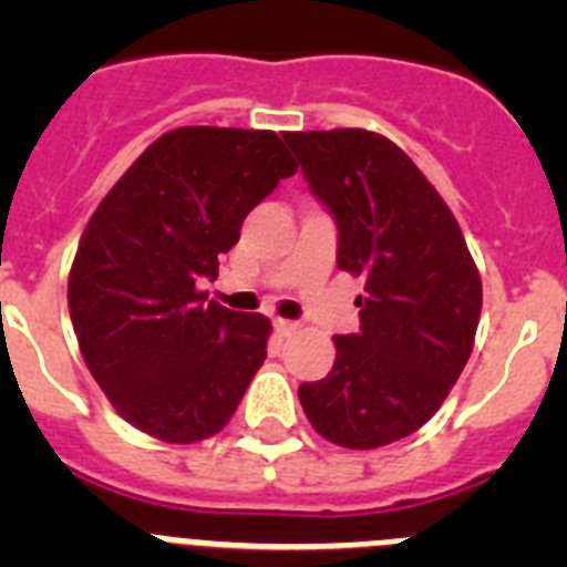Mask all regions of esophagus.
Masks as SVG:
<instances>
[{"instance_id":"obj_1","label":"esophagus","mask_w":567,"mask_h":567,"mask_svg":"<svg viewBox=\"0 0 567 567\" xmlns=\"http://www.w3.org/2000/svg\"><path fill=\"white\" fill-rule=\"evenodd\" d=\"M295 329H298V323H295V320L275 318V332H278V334H284V338H287V334H292Z\"/></svg>"}]
</instances>
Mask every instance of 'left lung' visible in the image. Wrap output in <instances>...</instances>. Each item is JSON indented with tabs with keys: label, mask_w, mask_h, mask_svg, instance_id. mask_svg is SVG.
<instances>
[{
	"label": "left lung",
	"mask_w": 567,
	"mask_h": 567,
	"mask_svg": "<svg viewBox=\"0 0 567 567\" xmlns=\"http://www.w3.org/2000/svg\"><path fill=\"white\" fill-rule=\"evenodd\" d=\"M309 189L338 221V267L365 280L360 332L298 389L329 443L369 452L434 417L474 349L483 280L463 229L417 164L372 130L287 133Z\"/></svg>",
	"instance_id": "obj_1"
}]
</instances>
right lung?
Listing matches in <instances>:
<instances>
[{"label": "right lung", "mask_w": 567, "mask_h": 567, "mask_svg": "<svg viewBox=\"0 0 567 567\" xmlns=\"http://www.w3.org/2000/svg\"><path fill=\"white\" fill-rule=\"evenodd\" d=\"M298 173L272 130L178 127L113 184L79 240L68 307L113 409L164 443L218 434L267 360L272 323L207 300L218 255L280 178Z\"/></svg>", "instance_id": "add662e5"}]
</instances>
